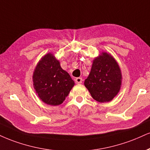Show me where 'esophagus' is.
I'll return each mask as SVG.
<instances>
[{
  "mask_svg": "<svg viewBox=\"0 0 150 150\" xmlns=\"http://www.w3.org/2000/svg\"><path fill=\"white\" fill-rule=\"evenodd\" d=\"M75 80V82H76V84H81V83L82 82V77H77Z\"/></svg>",
  "mask_w": 150,
  "mask_h": 150,
  "instance_id": "esophagus-1",
  "label": "esophagus"
}]
</instances>
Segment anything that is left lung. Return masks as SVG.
<instances>
[{"instance_id": "obj_1", "label": "left lung", "mask_w": 150, "mask_h": 150, "mask_svg": "<svg viewBox=\"0 0 150 150\" xmlns=\"http://www.w3.org/2000/svg\"><path fill=\"white\" fill-rule=\"evenodd\" d=\"M122 80V71L118 63L110 54L102 52L93 60L84 86L94 100L107 103L120 92Z\"/></svg>"}]
</instances>
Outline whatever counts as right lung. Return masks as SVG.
<instances>
[{
    "instance_id": "right-lung-1",
    "label": "right lung",
    "mask_w": 150,
    "mask_h": 150,
    "mask_svg": "<svg viewBox=\"0 0 150 150\" xmlns=\"http://www.w3.org/2000/svg\"><path fill=\"white\" fill-rule=\"evenodd\" d=\"M33 84L36 94L50 105H59L69 94L75 82L54 54H46L34 69Z\"/></svg>"
}]
</instances>
